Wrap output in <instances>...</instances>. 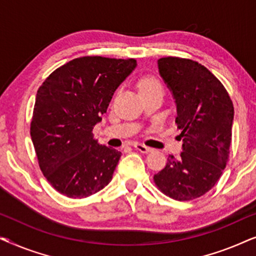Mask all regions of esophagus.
I'll use <instances>...</instances> for the list:
<instances>
[{"instance_id":"obj_1","label":"esophagus","mask_w":256,"mask_h":256,"mask_svg":"<svg viewBox=\"0 0 256 256\" xmlns=\"http://www.w3.org/2000/svg\"><path fill=\"white\" fill-rule=\"evenodd\" d=\"M134 148L136 150H138V152H141L143 154H146V152H152V148H149V146H146L144 144H141V143H135L134 144Z\"/></svg>"}]
</instances>
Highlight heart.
Wrapping results in <instances>:
<instances>
[{"mask_svg":"<svg viewBox=\"0 0 256 256\" xmlns=\"http://www.w3.org/2000/svg\"><path fill=\"white\" fill-rule=\"evenodd\" d=\"M138 87L141 94L156 90H163V86L160 80L157 78L155 74H152V73H146V74H142L140 76L138 80Z\"/></svg>","mask_w":256,"mask_h":256,"instance_id":"b5f03b06","label":"heart"}]
</instances>
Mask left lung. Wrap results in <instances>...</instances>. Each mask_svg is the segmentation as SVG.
<instances>
[{
	"instance_id": "8db88e82",
	"label": "left lung",
	"mask_w": 256,
	"mask_h": 256,
	"mask_svg": "<svg viewBox=\"0 0 256 256\" xmlns=\"http://www.w3.org/2000/svg\"><path fill=\"white\" fill-rule=\"evenodd\" d=\"M158 70L176 100L183 152L180 158L168 157L154 183L168 197L190 202L214 186L228 162L233 102L220 80L198 62L163 57Z\"/></svg>"
}]
</instances>
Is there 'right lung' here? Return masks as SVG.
<instances>
[{"label": "right lung", "instance_id": "add662e5", "mask_svg": "<svg viewBox=\"0 0 256 256\" xmlns=\"http://www.w3.org/2000/svg\"><path fill=\"white\" fill-rule=\"evenodd\" d=\"M136 66L132 58H76L54 70L37 90L30 135L42 172L68 198L90 197L108 185L121 152L100 146L93 127Z\"/></svg>", "mask_w": 256, "mask_h": 256}]
</instances>
